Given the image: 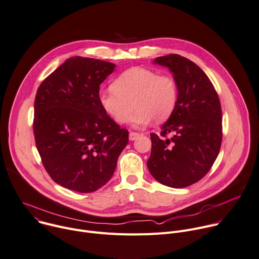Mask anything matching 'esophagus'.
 I'll return each mask as SVG.
<instances>
[{"label": "esophagus", "mask_w": 259, "mask_h": 259, "mask_svg": "<svg viewBox=\"0 0 259 259\" xmlns=\"http://www.w3.org/2000/svg\"><path fill=\"white\" fill-rule=\"evenodd\" d=\"M138 136H139V134L137 132H130L129 133V139L130 140H135V139L138 138Z\"/></svg>", "instance_id": "34e87169"}]
</instances>
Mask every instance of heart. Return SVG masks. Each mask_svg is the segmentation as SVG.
I'll return each instance as SVG.
<instances>
[{
  "instance_id": "b5f03b06",
  "label": "heart",
  "mask_w": 259,
  "mask_h": 259,
  "mask_svg": "<svg viewBox=\"0 0 259 259\" xmlns=\"http://www.w3.org/2000/svg\"><path fill=\"white\" fill-rule=\"evenodd\" d=\"M111 88L101 92L98 99L102 109L119 124L129 122L133 107L136 109L133 126L142 127L152 120L162 123L171 115L178 101L175 79L144 67L126 70L114 79Z\"/></svg>"
}]
</instances>
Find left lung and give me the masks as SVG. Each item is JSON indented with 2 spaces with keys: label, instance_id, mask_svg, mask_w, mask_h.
Masks as SVG:
<instances>
[{
  "label": "left lung",
  "instance_id": "8db88e82",
  "mask_svg": "<svg viewBox=\"0 0 259 259\" xmlns=\"http://www.w3.org/2000/svg\"><path fill=\"white\" fill-rule=\"evenodd\" d=\"M167 67L178 88L174 112L151 133L152 151L147 162L151 175L161 184L185 188L201 180L213 166L222 142V110L218 94L207 75L192 61L179 55L156 58ZM172 133L171 139H164Z\"/></svg>",
  "mask_w": 259,
  "mask_h": 259
}]
</instances>
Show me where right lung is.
Instances as JSON below:
<instances>
[{
    "instance_id": "right-lung-1",
    "label": "right lung",
    "mask_w": 259,
    "mask_h": 259,
    "mask_svg": "<svg viewBox=\"0 0 259 259\" xmlns=\"http://www.w3.org/2000/svg\"><path fill=\"white\" fill-rule=\"evenodd\" d=\"M115 65L96 59H67L37 90L34 135L43 166L59 185L94 192L112 177L128 144L99 103L100 84Z\"/></svg>"
}]
</instances>
